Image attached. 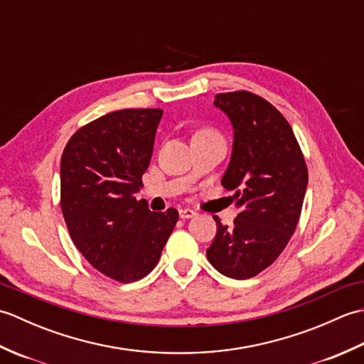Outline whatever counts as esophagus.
Listing matches in <instances>:
<instances>
[{"instance_id": "34e87169", "label": "esophagus", "mask_w": 364, "mask_h": 364, "mask_svg": "<svg viewBox=\"0 0 364 364\" xmlns=\"http://www.w3.org/2000/svg\"><path fill=\"white\" fill-rule=\"evenodd\" d=\"M197 213L194 210H191V208H184V210H180V218L181 219H191L194 218Z\"/></svg>"}]
</instances>
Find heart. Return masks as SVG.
I'll return each mask as SVG.
<instances>
[{
  "instance_id": "obj_1",
  "label": "heart",
  "mask_w": 364,
  "mask_h": 364,
  "mask_svg": "<svg viewBox=\"0 0 364 364\" xmlns=\"http://www.w3.org/2000/svg\"><path fill=\"white\" fill-rule=\"evenodd\" d=\"M200 133H214V131H211V129H203V131H200Z\"/></svg>"
}]
</instances>
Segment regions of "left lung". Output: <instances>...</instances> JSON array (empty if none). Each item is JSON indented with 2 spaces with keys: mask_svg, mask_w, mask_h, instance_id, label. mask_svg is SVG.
I'll return each instance as SVG.
<instances>
[{
  "mask_svg": "<svg viewBox=\"0 0 364 364\" xmlns=\"http://www.w3.org/2000/svg\"><path fill=\"white\" fill-rule=\"evenodd\" d=\"M214 105L235 128L231 161L222 186L235 192L237 218L218 223L206 257L236 280L258 275L280 257L296 231L308 168L292 128L267 100L247 90L218 94Z\"/></svg>",
  "mask_w": 364,
  "mask_h": 364,
  "instance_id": "left-lung-1",
  "label": "left lung"
}]
</instances>
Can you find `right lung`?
Returning <instances> with one entry per match:
<instances>
[{"label":"right lung","instance_id":"obj_1","mask_svg":"<svg viewBox=\"0 0 364 364\" xmlns=\"http://www.w3.org/2000/svg\"><path fill=\"white\" fill-rule=\"evenodd\" d=\"M162 109H120L81 127L60 158V210L82 257L106 277L137 282L158 264L178 211L134 194L150 166Z\"/></svg>","mask_w":364,"mask_h":364}]
</instances>
